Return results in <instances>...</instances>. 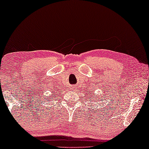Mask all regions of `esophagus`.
I'll list each match as a JSON object with an SVG mask.
<instances>
[{
    "mask_svg": "<svg viewBox=\"0 0 149 149\" xmlns=\"http://www.w3.org/2000/svg\"><path fill=\"white\" fill-rule=\"evenodd\" d=\"M72 89H74V90H75V88H72Z\"/></svg>",
    "mask_w": 149,
    "mask_h": 149,
    "instance_id": "34e87169",
    "label": "esophagus"
}]
</instances>
